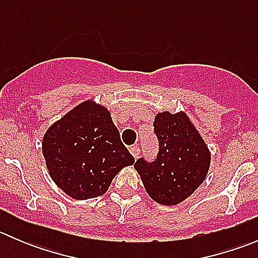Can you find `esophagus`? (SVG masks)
<instances>
[{
    "label": "esophagus",
    "mask_w": 258,
    "mask_h": 258,
    "mask_svg": "<svg viewBox=\"0 0 258 258\" xmlns=\"http://www.w3.org/2000/svg\"><path fill=\"white\" fill-rule=\"evenodd\" d=\"M130 152H131V155L134 156L135 158H137L140 156V148L139 146H130Z\"/></svg>",
    "instance_id": "34e87169"
}]
</instances>
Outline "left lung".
Listing matches in <instances>:
<instances>
[{"label": "left lung", "instance_id": "1", "mask_svg": "<svg viewBox=\"0 0 258 258\" xmlns=\"http://www.w3.org/2000/svg\"><path fill=\"white\" fill-rule=\"evenodd\" d=\"M158 153L152 162L139 158L135 168L151 199L173 206L191 196L209 172L211 153L183 112L158 113L155 122Z\"/></svg>", "mask_w": 258, "mask_h": 258}]
</instances>
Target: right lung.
Returning a JSON list of instances; mask_svg holds the SVG:
<instances>
[{
    "label": "right lung",
    "instance_id": "obj_1",
    "mask_svg": "<svg viewBox=\"0 0 258 258\" xmlns=\"http://www.w3.org/2000/svg\"><path fill=\"white\" fill-rule=\"evenodd\" d=\"M42 152L54 183L76 200L103 195L119 170L135 162L110 112L92 101L81 103L49 127Z\"/></svg>",
    "mask_w": 258,
    "mask_h": 258
}]
</instances>
